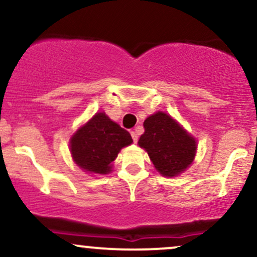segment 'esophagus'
Here are the masks:
<instances>
[{
    "instance_id": "esophagus-1",
    "label": "esophagus",
    "mask_w": 257,
    "mask_h": 257,
    "mask_svg": "<svg viewBox=\"0 0 257 257\" xmlns=\"http://www.w3.org/2000/svg\"><path fill=\"white\" fill-rule=\"evenodd\" d=\"M131 134H132L133 140H134V143L137 144V143H138V139H139V134H138V131H137V129H135V131H133V132L131 133Z\"/></svg>"
}]
</instances>
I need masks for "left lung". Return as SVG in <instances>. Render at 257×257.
Masks as SVG:
<instances>
[{
	"label": "left lung",
	"mask_w": 257,
	"mask_h": 257,
	"mask_svg": "<svg viewBox=\"0 0 257 257\" xmlns=\"http://www.w3.org/2000/svg\"><path fill=\"white\" fill-rule=\"evenodd\" d=\"M144 128L138 144L146 150L159 174L174 178L192 164L197 151L196 139L173 117L158 111L147 117Z\"/></svg>",
	"instance_id": "1"
}]
</instances>
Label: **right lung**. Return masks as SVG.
Listing matches in <instances>:
<instances>
[{"label": "right lung", "mask_w": 257, "mask_h": 257, "mask_svg": "<svg viewBox=\"0 0 257 257\" xmlns=\"http://www.w3.org/2000/svg\"><path fill=\"white\" fill-rule=\"evenodd\" d=\"M133 139L125 129L111 120L104 112H98L82 125L70 140L73 162L85 173L107 174L112 162Z\"/></svg>", "instance_id": "add662e5"}]
</instances>
